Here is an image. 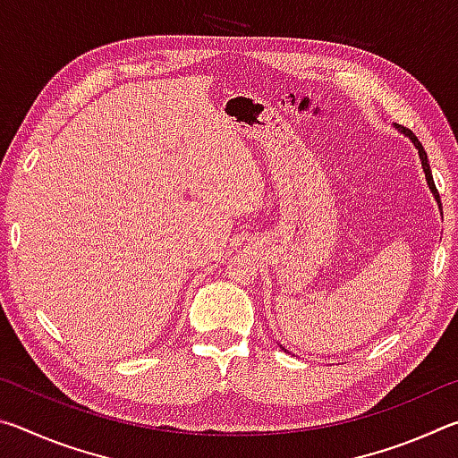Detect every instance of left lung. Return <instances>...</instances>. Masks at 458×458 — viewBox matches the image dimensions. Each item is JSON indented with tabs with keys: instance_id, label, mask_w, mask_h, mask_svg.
<instances>
[{
	"instance_id": "1",
	"label": "left lung",
	"mask_w": 458,
	"mask_h": 458,
	"mask_svg": "<svg viewBox=\"0 0 458 458\" xmlns=\"http://www.w3.org/2000/svg\"><path fill=\"white\" fill-rule=\"evenodd\" d=\"M396 127L400 133H404L410 141L414 143V147L418 149V155H420V161H422V169H424V175H426V182H428V188H430V191L434 193V199L438 201V206H440V196H438V191H437V185H434V180H432V172H430V164H428V155H426V151H424V147H422V143L418 141L416 139V135L412 133V131L410 129H406V127H402V125H394Z\"/></svg>"
}]
</instances>
